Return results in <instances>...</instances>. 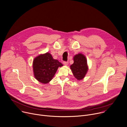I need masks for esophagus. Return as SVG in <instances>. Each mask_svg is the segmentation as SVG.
<instances>
[{
	"instance_id": "1",
	"label": "esophagus",
	"mask_w": 127,
	"mask_h": 127,
	"mask_svg": "<svg viewBox=\"0 0 127 127\" xmlns=\"http://www.w3.org/2000/svg\"><path fill=\"white\" fill-rule=\"evenodd\" d=\"M63 64L65 65H67L68 64V61H64L63 62Z\"/></svg>"
}]
</instances>
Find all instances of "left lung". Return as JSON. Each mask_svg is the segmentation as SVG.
<instances>
[{
  "mask_svg": "<svg viewBox=\"0 0 127 127\" xmlns=\"http://www.w3.org/2000/svg\"><path fill=\"white\" fill-rule=\"evenodd\" d=\"M73 60V64L70 66L71 71L77 79H82L88 69L86 57L82 54H78L74 57Z\"/></svg>",
  "mask_w": 127,
  "mask_h": 127,
  "instance_id": "obj_1",
  "label": "left lung"
}]
</instances>
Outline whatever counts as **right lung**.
<instances>
[{"instance_id":"obj_1","label":"right lung","mask_w":127,"mask_h":127,"mask_svg":"<svg viewBox=\"0 0 127 127\" xmlns=\"http://www.w3.org/2000/svg\"><path fill=\"white\" fill-rule=\"evenodd\" d=\"M63 65L52 55L47 53L36 57L33 60V68L34 76L42 84H47L52 79L59 67Z\"/></svg>"}]
</instances>
